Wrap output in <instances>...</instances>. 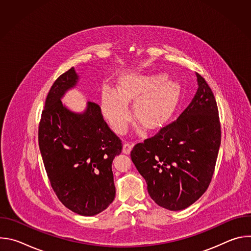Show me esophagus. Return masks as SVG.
Segmentation results:
<instances>
[{"label": "esophagus", "instance_id": "34e87169", "mask_svg": "<svg viewBox=\"0 0 251 251\" xmlns=\"http://www.w3.org/2000/svg\"><path fill=\"white\" fill-rule=\"evenodd\" d=\"M132 147H133L132 143H129V142L124 143V144H123V153L124 154H129L132 150Z\"/></svg>", "mask_w": 251, "mask_h": 251}]
</instances>
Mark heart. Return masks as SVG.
I'll use <instances>...</instances> for the list:
<instances>
[{
  "instance_id": "heart-1",
  "label": "heart",
  "mask_w": 251,
  "mask_h": 251,
  "mask_svg": "<svg viewBox=\"0 0 251 251\" xmlns=\"http://www.w3.org/2000/svg\"><path fill=\"white\" fill-rule=\"evenodd\" d=\"M180 87L173 80H165L159 74H132L120 78L117 92L104 88L102 113L112 129L123 134L131 121L128 102L133 104L134 117L145 129L163 125L173 114L177 103Z\"/></svg>"
}]
</instances>
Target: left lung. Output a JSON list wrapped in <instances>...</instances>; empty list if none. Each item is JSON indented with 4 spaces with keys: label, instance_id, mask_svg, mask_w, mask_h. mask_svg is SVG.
Instances as JSON below:
<instances>
[{
    "label": "left lung",
    "instance_id": "left-lung-1",
    "mask_svg": "<svg viewBox=\"0 0 251 251\" xmlns=\"http://www.w3.org/2000/svg\"><path fill=\"white\" fill-rule=\"evenodd\" d=\"M196 75L199 88L183 113L131 151L150 197L169 210L187 208L203 195L221 146L216 98L204 78Z\"/></svg>",
    "mask_w": 251,
    "mask_h": 251
}]
</instances>
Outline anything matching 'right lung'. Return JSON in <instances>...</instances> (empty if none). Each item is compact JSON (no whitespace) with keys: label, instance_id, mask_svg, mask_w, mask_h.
Wrapping results in <instances>:
<instances>
[{"label":"right lung","instance_id":"1","mask_svg":"<svg viewBox=\"0 0 251 251\" xmlns=\"http://www.w3.org/2000/svg\"><path fill=\"white\" fill-rule=\"evenodd\" d=\"M77 81L71 67L52 84L39 126V146L58 200L74 212L92 217L115 198L112 162L122 143L104 121L98 104L88 101L82 113L62 104L65 92Z\"/></svg>","mask_w":251,"mask_h":251}]
</instances>
